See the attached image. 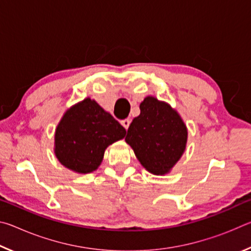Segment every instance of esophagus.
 <instances>
[{
  "label": "esophagus",
  "instance_id": "obj_1",
  "mask_svg": "<svg viewBox=\"0 0 251 251\" xmlns=\"http://www.w3.org/2000/svg\"><path fill=\"white\" fill-rule=\"evenodd\" d=\"M129 124H130V121L129 120H124V121H122V125L124 126V128L125 129H127L129 127Z\"/></svg>",
  "mask_w": 251,
  "mask_h": 251
}]
</instances>
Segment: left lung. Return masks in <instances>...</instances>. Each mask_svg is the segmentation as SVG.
I'll use <instances>...</instances> for the list:
<instances>
[{
    "label": "left lung",
    "mask_w": 251,
    "mask_h": 251,
    "mask_svg": "<svg viewBox=\"0 0 251 251\" xmlns=\"http://www.w3.org/2000/svg\"><path fill=\"white\" fill-rule=\"evenodd\" d=\"M139 109L141 114L130 123L125 141L148 172L164 175L185 151L186 125L176 110L155 97H146Z\"/></svg>",
    "instance_id": "1"
}]
</instances>
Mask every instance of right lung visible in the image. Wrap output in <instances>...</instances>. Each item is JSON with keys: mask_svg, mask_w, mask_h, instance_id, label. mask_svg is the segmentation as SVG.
I'll return each mask as SVG.
<instances>
[{"mask_svg": "<svg viewBox=\"0 0 251 251\" xmlns=\"http://www.w3.org/2000/svg\"><path fill=\"white\" fill-rule=\"evenodd\" d=\"M126 129L95 100H84L67 110L55 133V154L61 164L80 174L94 172L104 151L124 138Z\"/></svg>", "mask_w": 251, "mask_h": 251, "instance_id": "right-lung-1", "label": "right lung"}]
</instances>
